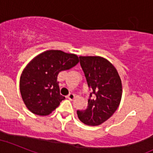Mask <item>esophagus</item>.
Returning <instances> with one entry per match:
<instances>
[{"instance_id": "esophagus-1", "label": "esophagus", "mask_w": 153, "mask_h": 153, "mask_svg": "<svg viewBox=\"0 0 153 153\" xmlns=\"http://www.w3.org/2000/svg\"><path fill=\"white\" fill-rule=\"evenodd\" d=\"M67 98L68 99V100H73L74 99V95L73 94V93H70L68 96H67Z\"/></svg>"}]
</instances>
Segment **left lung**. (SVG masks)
<instances>
[{"label": "left lung", "mask_w": 153, "mask_h": 153, "mask_svg": "<svg viewBox=\"0 0 153 153\" xmlns=\"http://www.w3.org/2000/svg\"><path fill=\"white\" fill-rule=\"evenodd\" d=\"M87 84L91 91L85 110H77L79 120L89 126L105 122L118 108L122 84L117 71L103 57H79Z\"/></svg>", "instance_id": "obj_1"}]
</instances>
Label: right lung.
<instances>
[{
	"label": "right lung",
	"mask_w": 153,
	"mask_h": 153,
	"mask_svg": "<svg viewBox=\"0 0 153 153\" xmlns=\"http://www.w3.org/2000/svg\"><path fill=\"white\" fill-rule=\"evenodd\" d=\"M79 57L61 51H47L27 65L20 78V92L26 107L34 114L47 116L65 99L60 94L57 75L79 63Z\"/></svg>",
	"instance_id": "add662e5"
}]
</instances>
